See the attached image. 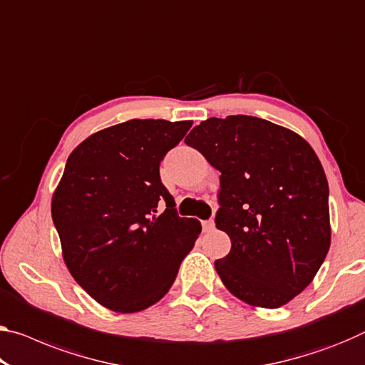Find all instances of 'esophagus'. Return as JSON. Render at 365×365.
Returning a JSON list of instances; mask_svg holds the SVG:
<instances>
[{"label":"esophagus","mask_w":365,"mask_h":365,"mask_svg":"<svg viewBox=\"0 0 365 365\" xmlns=\"http://www.w3.org/2000/svg\"><path fill=\"white\" fill-rule=\"evenodd\" d=\"M214 228H215L214 220H205V222H202V230H204L205 233L212 232V230H214Z\"/></svg>","instance_id":"1"}]
</instances>
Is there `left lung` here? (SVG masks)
<instances>
[{
	"label": "left lung",
	"instance_id": "obj_1",
	"mask_svg": "<svg viewBox=\"0 0 365 365\" xmlns=\"http://www.w3.org/2000/svg\"><path fill=\"white\" fill-rule=\"evenodd\" d=\"M184 142L222 173L215 225L232 240L215 261L223 285L253 307L289 304L331 243L329 189L317 153L299 133L253 115L210 117Z\"/></svg>",
	"mask_w": 365,
	"mask_h": 365
}]
</instances>
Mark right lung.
<instances>
[{
  "mask_svg": "<svg viewBox=\"0 0 365 365\" xmlns=\"http://www.w3.org/2000/svg\"><path fill=\"white\" fill-rule=\"evenodd\" d=\"M192 120L132 119L71 151L52 218L73 279L106 308L135 313L163 299L200 233L179 217L160 163ZM165 200L167 209L158 214Z\"/></svg>",
  "mask_w": 365,
  "mask_h": 365,
  "instance_id": "right-lung-1",
  "label": "right lung"
}]
</instances>
